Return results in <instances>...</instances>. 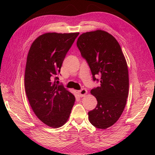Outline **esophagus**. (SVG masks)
<instances>
[{"label": "esophagus", "instance_id": "1", "mask_svg": "<svg viewBox=\"0 0 155 155\" xmlns=\"http://www.w3.org/2000/svg\"><path fill=\"white\" fill-rule=\"evenodd\" d=\"M78 95L79 96H80V97H83V96H85L87 94V91L86 90V89H85V88H83V89H81V90H80V91H78Z\"/></svg>", "mask_w": 155, "mask_h": 155}]
</instances>
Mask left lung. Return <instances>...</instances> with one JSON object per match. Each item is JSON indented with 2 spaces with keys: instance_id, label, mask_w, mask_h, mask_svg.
Listing matches in <instances>:
<instances>
[{
  "instance_id": "left-lung-1",
  "label": "left lung",
  "mask_w": 155,
  "mask_h": 155,
  "mask_svg": "<svg viewBox=\"0 0 155 155\" xmlns=\"http://www.w3.org/2000/svg\"><path fill=\"white\" fill-rule=\"evenodd\" d=\"M77 46L91 70L93 80L100 76V85L92 89L97 104L88 112V120L96 128L113 125L125 109L129 93L128 67L118 42L101 30L88 31L78 37Z\"/></svg>"
}]
</instances>
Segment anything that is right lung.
<instances>
[{"label": "right lung", "instance_id": "obj_1", "mask_svg": "<svg viewBox=\"0 0 155 155\" xmlns=\"http://www.w3.org/2000/svg\"><path fill=\"white\" fill-rule=\"evenodd\" d=\"M79 34L45 33L33 42L28 54L25 74L28 100L37 118L51 128L67 123L76 100L71 92L55 81L65 55Z\"/></svg>", "mask_w": 155, "mask_h": 155}]
</instances>
